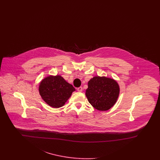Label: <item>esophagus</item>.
Listing matches in <instances>:
<instances>
[{
    "label": "esophagus",
    "mask_w": 160,
    "mask_h": 160,
    "mask_svg": "<svg viewBox=\"0 0 160 160\" xmlns=\"http://www.w3.org/2000/svg\"><path fill=\"white\" fill-rule=\"evenodd\" d=\"M83 91V88L82 87H79L77 88V91L79 92H82Z\"/></svg>",
    "instance_id": "esophagus-1"
}]
</instances>
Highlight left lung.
I'll return each mask as SVG.
<instances>
[{
    "instance_id": "8db88e82",
    "label": "left lung",
    "mask_w": 160,
    "mask_h": 160,
    "mask_svg": "<svg viewBox=\"0 0 160 160\" xmlns=\"http://www.w3.org/2000/svg\"><path fill=\"white\" fill-rule=\"evenodd\" d=\"M85 95L89 102L95 109L107 111L116 104L120 93V88L113 78L95 76L88 82Z\"/></svg>"
}]
</instances>
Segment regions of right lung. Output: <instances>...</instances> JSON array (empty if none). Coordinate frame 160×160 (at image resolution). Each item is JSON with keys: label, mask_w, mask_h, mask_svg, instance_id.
<instances>
[{"label": "right lung", "mask_w": 160, "mask_h": 160, "mask_svg": "<svg viewBox=\"0 0 160 160\" xmlns=\"http://www.w3.org/2000/svg\"><path fill=\"white\" fill-rule=\"evenodd\" d=\"M39 93L42 99L53 108H59L65 105L75 91V88L60 75H50L40 82Z\"/></svg>", "instance_id": "obj_1"}]
</instances>
